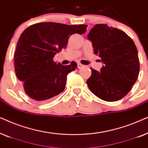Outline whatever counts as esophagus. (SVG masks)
Returning a JSON list of instances; mask_svg holds the SVG:
<instances>
[{
  "instance_id": "1",
  "label": "esophagus",
  "mask_w": 148,
  "mask_h": 148,
  "mask_svg": "<svg viewBox=\"0 0 148 148\" xmlns=\"http://www.w3.org/2000/svg\"><path fill=\"white\" fill-rule=\"evenodd\" d=\"M84 66H85L84 65V64H81V63H78L77 64V67L79 69H82V68H84Z\"/></svg>"
}]
</instances>
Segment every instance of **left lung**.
<instances>
[{
  "instance_id": "8db88e82",
  "label": "left lung",
  "mask_w": 148,
  "mask_h": 148,
  "mask_svg": "<svg viewBox=\"0 0 148 148\" xmlns=\"http://www.w3.org/2000/svg\"><path fill=\"white\" fill-rule=\"evenodd\" d=\"M88 39L104 64L100 71L91 69L92 75L86 82L89 89L104 101L121 100L138 78L139 61L134 42L124 32L106 24H96Z\"/></svg>"
}]
</instances>
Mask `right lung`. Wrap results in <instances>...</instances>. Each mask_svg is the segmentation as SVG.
<instances>
[{
	"label": "right lung",
	"instance_id": "1",
	"mask_svg": "<svg viewBox=\"0 0 148 148\" xmlns=\"http://www.w3.org/2000/svg\"><path fill=\"white\" fill-rule=\"evenodd\" d=\"M87 27L44 22L24 30L16 46L14 65L27 96L43 103L63 92L66 76L76 69L77 63L64 66L54 62L53 58L66 48L72 34H84Z\"/></svg>",
	"mask_w": 148,
	"mask_h": 148
}]
</instances>
